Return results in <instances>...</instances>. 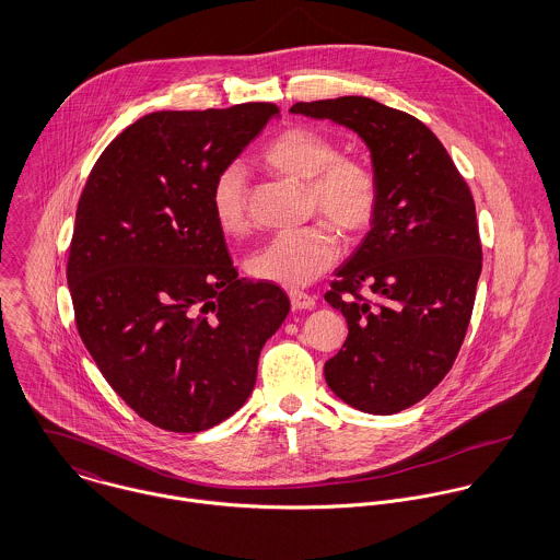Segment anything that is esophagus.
<instances>
[{
    "instance_id": "esophagus-1",
    "label": "esophagus",
    "mask_w": 560,
    "mask_h": 560,
    "mask_svg": "<svg viewBox=\"0 0 560 560\" xmlns=\"http://www.w3.org/2000/svg\"><path fill=\"white\" fill-rule=\"evenodd\" d=\"M290 303L294 310L303 312V310H314L316 307V299L301 292V290H290Z\"/></svg>"
}]
</instances>
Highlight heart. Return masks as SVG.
<instances>
[{"label": "heart", "mask_w": 560, "mask_h": 560, "mask_svg": "<svg viewBox=\"0 0 560 560\" xmlns=\"http://www.w3.org/2000/svg\"><path fill=\"white\" fill-rule=\"evenodd\" d=\"M264 162L294 182H307L310 203L339 231L354 235L372 223L378 188L372 171L354 160L337 155L336 144L323 133L294 127L279 133L264 149ZM212 212L226 235L246 231V171L226 164L212 184ZM339 257L334 226L310 224L272 235L246 259V270L257 281L303 288L329 270Z\"/></svg>", "instance_id": "heart-1"}]
</instances>
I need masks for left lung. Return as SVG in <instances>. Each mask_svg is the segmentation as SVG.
Wrapping results in <instances>:
<instances>
[{"instance_id": "obj_1", "label": "left lung", "mask_w": 560, "mask_h": 560, "mask_svg": "<svg viewBox=\"0 0 560 560\" xmlns=\"http://www.w3.org/2000/svg\"><path fill=\"white\" fill-rule=\"evenodd\" d=\"M290 113L343 125L370 151L378 201L325 294L348 325L325 378L363 413H398L442 383L471 318L482 268L471 192L438 136L411 114L368 97L301 102ZM359 287L382 303L370 306Z\"/></svg>"}]
</instances>
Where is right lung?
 <instances>
[{
  "label": "right lung",
  "mask_w": 560,
  "mask_h": 560,
  "mask_svg": "<svg viewBox=\"0 0 560 560\" xmlns=\"http://www.w3.org/2000/svg\"><path fill=\"white\" fill-rule=\"evenodd\" d=\"M272 104L153 113L122 129L78 203L67 281L78 331L114 392L173 433L221 424L250 396L290 301L237 279L212 184Z\"/></svg>",
  "instance_id": "1"
}]
</instances>
